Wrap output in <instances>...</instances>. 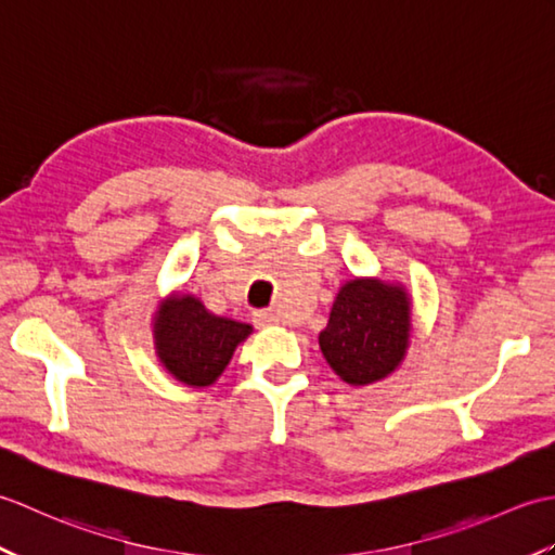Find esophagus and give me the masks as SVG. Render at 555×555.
I'll use <instances>...</instances> for the list:
<instances>
[{"label":"esophagus","instance_id":"1","mask_svg":"<svg viewBox=\"0 0 555 555\" xmlns=\"http://www.w3.org/2000/svg\"><path fill=\"white\" fill-rule=\"evenodd\" d=\"M255 324L257 326H276L279 324V314H274L271 310H259L255 312Z\"/></svg>","mask_w":555,"mask_h":555}]
</instances>
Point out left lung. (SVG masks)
I'll use <instances>...</instances> for the list:
<instances>
[{
    "instance_id": "8db88e82",
    "label": "left lung",
    "mask_w": 555,
    "mask_h": 555,
    "mask_svg": "<svg viewBox=\"0 0 555 555\" xmlns=\"http://www.w3.org/2000/svg\"><path fill=\"white\" fill-rule=\"evenodd\" d=\"M410 334L408 288L376 276H356L338 288L320 348L346 384L370 386L403 364Z\"/></svg>"
}]
</instances>
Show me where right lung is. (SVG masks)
I'll list each match as a JSON object with an SVG mask.
<instances>
[{
  "label": "right lung",
  "instance_id": "add662e5",
  "mask_svg": "<svg viewBox=\"0 0 555 555\" xmlns=\"http://www.w3.org/2000/svg\"><path fill=\"white\" fill-rule=\"evenodd\" d=\"M150 328L162 367L191 388L215 384L235 348L253 334L250 324L209 312L193 293L181 291L159 300Z\"/></svg>",
  "mask_w": 555,
  "mask_h": 555
}]
</instances>
